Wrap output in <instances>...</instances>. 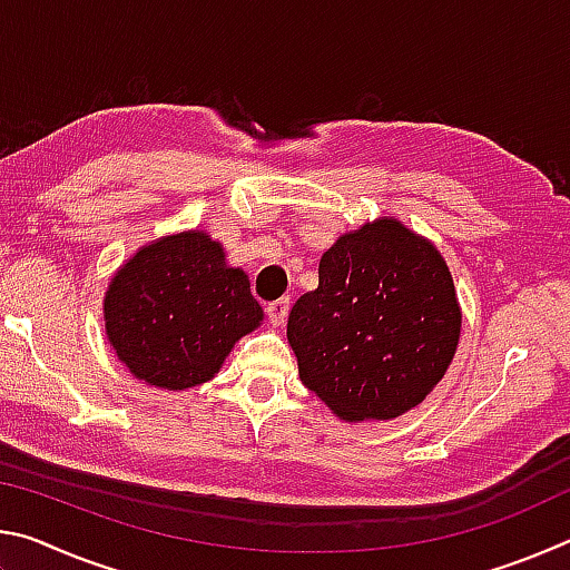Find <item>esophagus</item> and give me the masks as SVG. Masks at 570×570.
Here are the masks:
<instances>
[{
	"label": "esophagus",
	"mask_w": 570,
	"mask_h": 570,
	"mask_svg": "<svg viewBox=\"0 0 570 570\" xmlns=\"http://www.w3.org/2000/svg\"><path fill=\"white\" fill-rule=\"evenodd\" d=\"M288 306H292V302H288V298H278V302L268 304L266 306L268 322H272L274 326H282L286 322V316H288Z\"/></svg>",
	"instance_id": "34e87169"
}]
</instances>
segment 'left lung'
<instances>
[{"label":"left lung","mask_w":570,"mask_h":570,"mask_svg":"<svg viewBox=\"0 0 570 570\" xmlns=\"http://www.w3.org/2000/svg\"><path fill=\"white\" fill-rule=\"evenodd\" d=\"M460 306L438 248L400 220L342 236L320 262V286L288 314L304 387L342 420H392L448 372Z\"/></svg>","instance_id":"obj_1"}]
</instances>
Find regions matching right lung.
Listing matches in <instances>:
<instances>
[{
    "mask_svg": "<svg viewBox=\"0 0 570 570\" xmlns=\"http://www.w3.org/2000/svg\"><path fill=\"white\" fill-rule=\"evenodd\" d=\"M264 312L240 268L200 230L140 248L105 294V330L135 377L163 390L208 382Z\"/></svg>",
    "mask_w": 570,
    "mask_h": 570,
    "instance_id": "right-lung-1",
    "label": "right lung"
}]
</instances>
